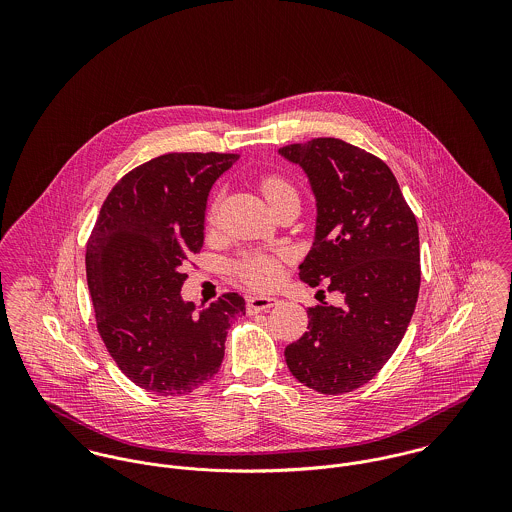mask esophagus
Listing matches in <instances>:
<instances>
[{
  "mask_svg": "<svg viewBox=\"0 0 512 512\" xmlns=\"http://www.w3.org/2000/svg\"><path fill=\"white\" fill-rule=\"evenodd\" d=\"M278 303L276 297H268V295H248L246 297V311L248 313H260L266 311L270 307H274Z\"/></svg>",
  "mask_w": 512,
  "mask_h": 512,
  "instance_id": "obj_1",
  "label": "esophagus"
}]
</instances>
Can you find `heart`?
Wrapping results in <instances>:
<instances>
[{
  "mask_svg": "<svg viewBox=\"0 0 512 512\" xmlns=\"http://www.w3.org/2000/svg\"><path fill=\"white\" fill-rule=\"evenodd\" d=\"M260 191L270 205L288 195H297L292 183L280 175H266L260 181ZM284 262L286 254L282 252H248L234 262L232 270L246 286L254 290H270L280 282Z\"/></svg>",
  "mask_w": 512,
  "mask_h": 512,
  "instance_id": "b5f03b06",
  "label": "heart"
}]
</instances>
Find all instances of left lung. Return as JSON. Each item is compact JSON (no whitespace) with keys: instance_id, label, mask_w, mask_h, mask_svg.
<instances>
[{"instance_id":"1","label":"left lung","mask_w":512,"mask_h":512,"mask_svg":"<svg viewBox=\"0 0 512 512\" xmlns=\"http://www.w3.org/2000/svg\"><path fill=\"white\" fill-rule=\"evenodd\" d=\"M317 199L315 242L299 266L343 305L307 307L303 337L286 347L293 376L321 394L361 388L400 345L420 292V236L390 167L361 147L315 138L280 147Z\"/></svg>"}]
</instances>
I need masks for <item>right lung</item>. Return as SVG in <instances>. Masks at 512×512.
<instances>
[{"label":"right lung","instance_id":"add662e5","mask_svg":"<svg viewBox=\"0 0 512 512\" xmlns=\"http://www.w3.org/2000/svg\"><path fill=\"white\" fill-rule=\"evenodd\" d=\"M238 157L165 153L138 165L112 187L86 242L98 333L151 394L183 396L215 378L232 319L246 313L234 292L201 313L181 299L183 268L203 248L209 191Z\"/></svg>","mask_w":512,"mask_h":512}]
</instances>
